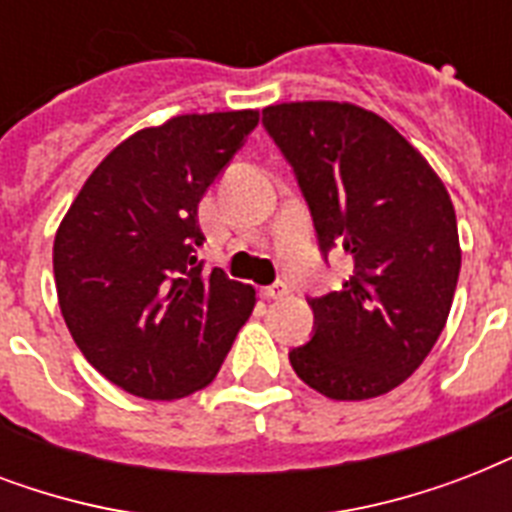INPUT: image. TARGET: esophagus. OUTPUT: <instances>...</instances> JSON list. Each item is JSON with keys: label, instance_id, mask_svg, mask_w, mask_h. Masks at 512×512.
I'll return each mask as SVG.
<instances>
[{"label": "esophagus", "instance_id": "esophagus-1", "mask_svg": "<svg viewBox=\"0 0 512 512\" xmlns=\"http://www.w3.org/2000/svg\"><path fill=\"white\" fill-rule=\"evenodd\" d=\"M287 292L289 289L284 281H276V284H271V287H263V297H268V300H281Z\"/></svg>", "mask_w": 512, "mask_h": 512}]
</instances>
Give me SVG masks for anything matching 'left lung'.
Returning a JSON list of instances; mask_svg holds the SVG:
<instances>
[{
	"label": "left lung",
	"instance_id": "8db88e82",
	"mask_svg": "<svg viewBox=\"0 0 512 512\" xmlns=\"http://www.w3.org/2000/svg\"><path fill=\"white\" fill-rule=\"evenodd\" d=\"M295 170L321 252L342 247L350 276L313 297V337L289 350L297 377L335 401L388 393L425 361L452 311L460 236L452 199L422 154L353 103L263 108Z\"/></svg>",
	"mask_w": 512,
	"mask_h": 512
}]
</instances>
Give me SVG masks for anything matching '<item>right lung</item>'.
<instances>
[{"instance_id":"1","label":"right lung","mask_w":512,"mask_h":512,"mask_svg":"<svg viewBox=\"0 0 512 512\" xmlns=\"http://www.w3.org/2000/svg\"><path fill=\"white\" fill-rule=\"evenodd\" d=\"M257 111L172 116L119 143L68 207L52 247L60 313L106 380L148 401L207 388L255 289L204 271L199 201Z\"/></svg>"}]
</instances>
